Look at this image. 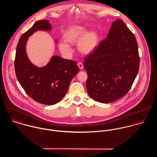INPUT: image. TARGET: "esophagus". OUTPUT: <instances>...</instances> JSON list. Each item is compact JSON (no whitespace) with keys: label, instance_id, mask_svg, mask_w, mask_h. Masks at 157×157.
Instances as JSON below:
<instances>
[{"label":"esophagus","instance_id":"obj_1","mask_svg":"<svg viewBox=\"0 0 157 157\" xmlns=\"http://www.w3.org/2000/svg\"><path fill=\"white\" fill-rule=\"evenodd\" d=\"M78 67L79 69H80V70H82V69H83V63H81V62H79V63H78Z\"/></svg>","mask_w":157,"mask_h":157}]
</instances>
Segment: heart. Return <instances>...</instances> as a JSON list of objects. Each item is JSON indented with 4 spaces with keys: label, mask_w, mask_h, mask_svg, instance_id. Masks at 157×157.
<instances>
[{
    "label": "heart",
    "mask_w": 157,
    "mask_h": 157,
    "mask_svg": "<svg viewBox=\"0 0 157 157\" xmlns=\"http://www.w3.org/2000/svg\"><path fill=\"white\" fill-rule=\"evenodd\" d=\"M63 40L68 44H74L78 41V51L83 54L89 55L98 48L101 35L97 29L88 30V28L83 25H72L65 33ZM59 48L65 54H70L72 52L71 47L66 43L60 42Z\"/></svg>",
    "instance_id": "obj_1"
}]
</instances>
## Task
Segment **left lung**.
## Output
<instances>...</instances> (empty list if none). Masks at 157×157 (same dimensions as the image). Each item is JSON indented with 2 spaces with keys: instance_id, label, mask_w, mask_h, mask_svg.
Masks as SVG:
<instances>
[{
  "instance_id": "obj_1",
  "label": "left lung",
  "mask_w": 157,
  "mask_h": 157,
  "mask_svg": "<svg viewBox=\"0 0 157 157\" xmlns=\"http://www.w3.org/2000/svg\"><path fill=\"white\" fill-rule=\"evenodd\" d=\"M84 62L90 97L109 103L124 96L131 88L140 66L134 34L121 20L112 23L107 38Z\"/></svg>"
}]
</instances>
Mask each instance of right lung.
<instances>
[{
  "label": "right lung",
  "mask_w": 157,
  "mask_h": 157,
  "mask_svg": "<svg viewBox=\"0 0 157 157\" xmlns=\"http://www.w3.org/2000/svg\"><path fill=\"white\" fill-rule=\"evenodd\" d=\"M51 30V25L48 20L35 23L21 37L14 61L16 75L23 89L34 100L46 105H55L64 97L72 79L79 71L76 62L58 56H52L43 67H37L29 60L26 51L28 37L37 31Z\"/></svg>",
  "instance_id": "1"
}]
</instances>
